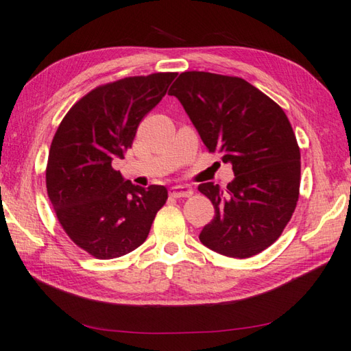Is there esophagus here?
Here are the masks:
<instances>
[{
    "label": "esophagus",
    "mask_w": 351,
    "mask_h": 351,
    "mask_svg": "<svg viewBox=\"0 0 351 351\" xmlns=\"http://www.w3.org/2000/svg\"><path fill=\"white\" fill-rule=\"evenodd\" d=\"M193 195V189L189 185H175L170 189V196L173 197H190Z\"/></svg>",
    "instance_id": "1"
}]
</instances>
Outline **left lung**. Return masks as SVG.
Wrapping results in <instances>:
<instances>
[{"mask_svg":"<svg viewBox=\"0 0 351 351\" xmlns=\"http://www.w3.org/2000/svg\"><path fill=\"white\" fill-rule=\"evenodd\" d=\"M207 146L234 171L226 189L197 187L215 205L199 240L226 257L248 258L281 236L300 195V147L283 109L248 82L181 73L169 89Z\"/></svg>","mask_w":351,"mask_h":351,"instance_id":"obj_1","label":"left lung"}]
</instances>
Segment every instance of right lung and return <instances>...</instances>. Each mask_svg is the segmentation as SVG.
<instances>
[{
    "instance_id": "1",
    "label": "right lung",
    "mask_w": 351,
    "mask_h": 351,
    "mask_svg": "<svg viewBox=\"0 0 351 351\" xmlns=\"http://www.w3.org/2000/svg\"><path fill=\"white\" fill-rule=\"evenodd\" d=\"M175 77L176 73H155L94 88L74 103L53 136L48 197L68 237L95 258H117L138 248L167 201L166 187L125 181L112 160L125 158L140 121Z\"/></svg>"
}]
</instances>
